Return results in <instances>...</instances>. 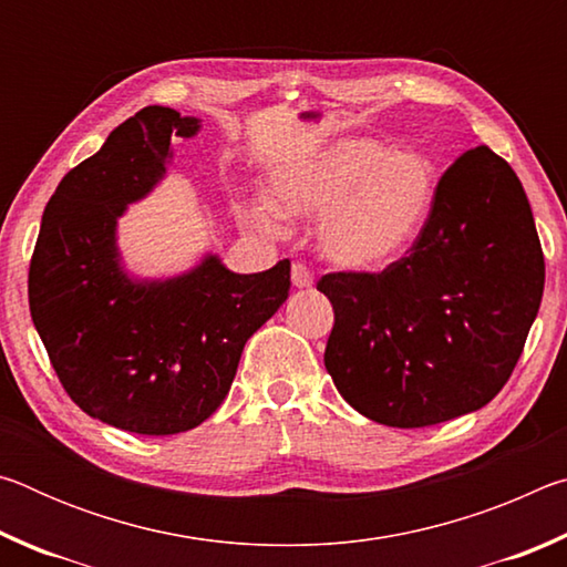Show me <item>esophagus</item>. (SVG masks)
Listing matches in <instances>:
<instances>
[{
	"instance_id": "obj_1",
	"label": "esophagus",
	"mask_w": 567,
	"mask_h": 567,
	"mask_svg": "<svg viewBox=\"0 0 567 567\" xmlns=\"http://www.w3.org/2000/svg\"><path fill=\"white\" fill-rule=\"evenodd\" d=\"M315 282V275L307 270L305 265H292V285L300 287V290H307V287H312Z\"/></svg>"
}]
</instances>
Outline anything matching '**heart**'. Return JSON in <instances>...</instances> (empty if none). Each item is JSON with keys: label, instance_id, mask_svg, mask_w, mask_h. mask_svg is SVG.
I'll return each mask as SVG.
<instances>
[{"label": "heart", "instance_id": "b5f03b06", "mask_svg": "<svg viewBox=\"0 0 567 567\" xmlns=\"http://www.w3.org/2000/svg\"><path fill=\"white\" fill-rule=\"evenodd\" d=\"M440 167L422 150H390L372 137H342L272 172L270 198L252 217L320 219L322 255L350 272L385 270L425 233L440 195Z\"/></svg>", "mask_w": 567, "mask_h": 567}]
</instances>
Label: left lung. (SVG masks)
I'll return each mask as SVG.
<instances>
[{
  "mask_svg": "<svg viewBox=\"0 0 567 567\" xmlns=\"http://www.w3.org/2000/svg\"><path fill=\"white\" fill-rule=\"evenodd\" d=\"M545 260L520 179L475 147L440 179L410 255L318 282L334 310L324 368L360 415L425 427L487 405L540 310Z\"/></svg>",
  "mask_w": 567,
  "mask_h": 567,
  "instance_id": "obj_1",
  "label": "left lung"
}]
</instances>
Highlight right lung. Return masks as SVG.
I'll return each instance as SVG.
<instances>
[{
  "label": "right lung",
  "instance_id": "add662e5",
  "mask_svg": "<svg viewBox=\"0 0 567 567\" xmlns=\"http://www.w3.org/2000/svg\"><path fill=\"white\" fill-rule=\"evenodd\" d=\"M199 127L152 104L112 130L56 185L30 265L32 322L66 395L137 435L185 433L213 415L245 342L290 295V260L239 275L207 252L165 280L124 270L120 217L165 179L172 137Z\"/></svg>",
  "mask_w": 567,
  "mask_h": 567
}]
</instances>
